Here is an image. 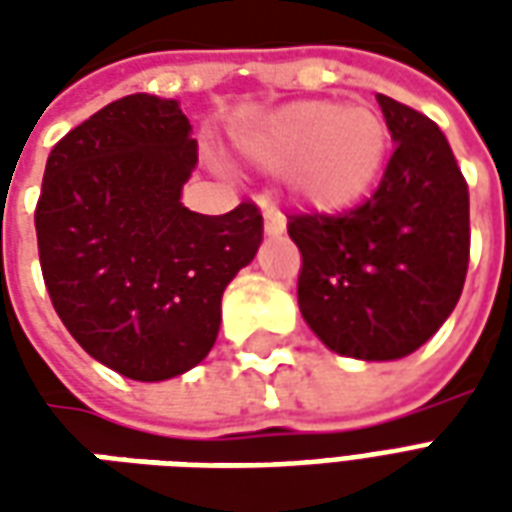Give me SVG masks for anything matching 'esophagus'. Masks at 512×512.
<instances>
[{"mask_svg":"<svg viewBox=\"0 0 512 512\" xmlns=\"http://www.w3.org/2000/svg\"><path fill=\"white\" fill-rule=\"evenodd\" d=\"M263 230H266V235H282L285 233V216L274 208H266L263 211Z\"/></svg>","mask_w":512,"mask_h":512,"instance_id":"esophagus-1","label":"esophagus"}]
</instances>
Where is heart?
I'll use <instances>...</instances> for the list:
<instances>
[{"mask_svg": "<svg viewBox=\"0 0 512 512\" xmlns=\"http://www.w3.org/2000/svg\"><path fill=\"white\" fill-rule=\"evenodd\" d=\"M384 120L370 106L296 101L244 136L257 164L282 172L296 200L315 211H345L373 189L386 161Z\"/></svg>", "mask_w": 512, "mask_h": 512, "instance_id": "obj_1", "label": "heart"}]
</instances>
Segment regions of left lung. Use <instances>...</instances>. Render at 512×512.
Wrapping results in <instances>:
<instances>
[{
  "mask_svg": "<svg viewBox=\"0 0 512 512\" xmlns=\"http://www.w3.org/2000/svg\"><path fill=\"white\" fill-rule=\"evenodd\" d=\"M395 153L376 194L348 213L290 216L299 310L329 351L365 362L414 354L461 299L469 189L430 117L378 95Z\"/></svg>",
  "mask_w": 512,
  "mask_h": 512,
  "instance_id": "left-lung-1",
  "label": "left lung"
}]
</instances>
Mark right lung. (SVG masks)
I'll return each mask as SVG.
<instances>
[{
    "label": "right lung",
    "mask_w": 512,
    "mask_h": 512,
    "mask_svg": "<svg viewBox=\"0 0 512 512\" xmlns=\"http://www.w3.org/2000/svg\"><path fill=\"white\" fill-rule=\"evenodd\" d=\"M197 142L178 101H112L54 145L35 230L51 304L87 354L134 381H167L216 343L222 293L263 241L241 202L189 211Z\"/></svg>",
    "instance_id": "add662e5"
}]
</instances>
